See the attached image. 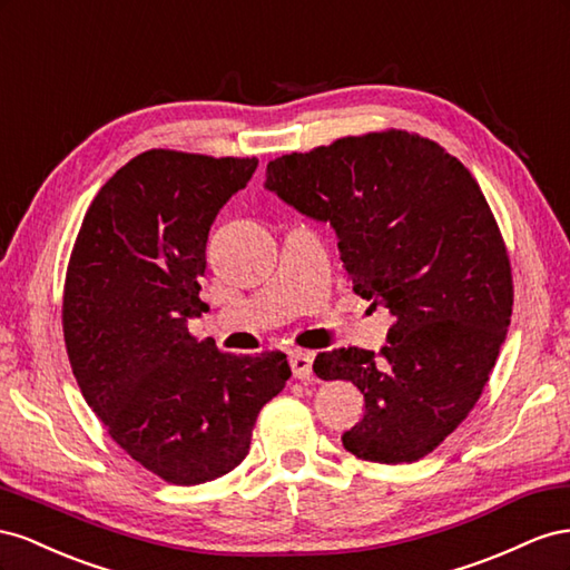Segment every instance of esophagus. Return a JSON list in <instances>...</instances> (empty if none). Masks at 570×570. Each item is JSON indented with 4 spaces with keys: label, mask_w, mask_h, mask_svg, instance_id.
<instances>
[{
    "label": "esophagus",
    "mask_w": 570,
    "mask_h": 570,
    "mask_svg": "<svg viewBox=\"0 0 570 570\" xmlns=\"http://www.w3.org/2000/svg\"><path fill=\"white\" fill-rule=\"evenodd\" d=\"M288 365H291V372H294V377H298V380L313 377V355L311 353H305V351L291 353Z\"/></svg>",
    "instance_id": "34e87169"
}]
</instances>
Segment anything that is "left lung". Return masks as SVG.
I'll return each instance as SVG.
<instances>
[{"mask_svg":"<svg viewBox=\"0 0 570 570\" xmlns=\"http://www.w3.org/2000/svg\"><path fill=\"white\" fill-rule=\"evenodd\" d=\"M265 186L330 222L355 294L394 315L380 355L315 357L320 380L365 396L341 442L370 463L425 459L475 409L511 324V259L473 174L439 142L386 128L276 157Z\"/></svg>","mask_w":570,"mask_h":570,"instance_id":"8db88e82","label":"left lung"}]
</instances>
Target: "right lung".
<instances>
[{"instance_id": "1", "label": "right lung", "mask_w": 570, "mask_h": 570, "mask_svg": "<svg viewBox=\"0 0 570 570\" xmlns=\"http://www.w3.org/2000/svg\"><path fill=\"white\" fill-rule=\"evenodd\" d=\"M255 157L155 148L95 195L67 267L61 327L73 377L109 436L171 484L232 473L257 413L286 386L282 351L234 355L198 341L209 226Z\"/></svg>"}]
</instances>
